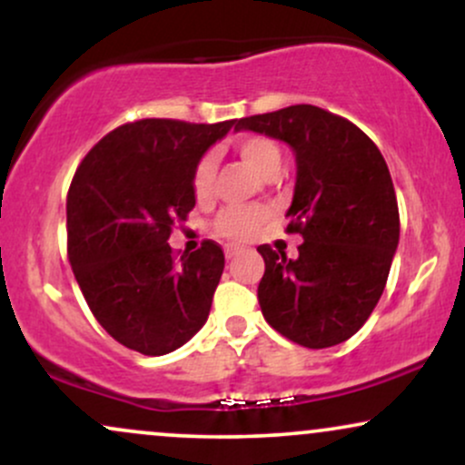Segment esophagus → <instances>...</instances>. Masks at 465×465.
I'll return each mask as SVG.
<instances>
[{
    "instance_id": "34e87169",
    "label": "esophagus",
    "mask_w": 465,
    "mask_h": 465,
    "mask_svg": "<svg viewBox=\"0 0 465 465\" xmlns=\"http://www.w3.org/2000/svg\"><path fill=\"white\" fill-rule=\"evenodd\" d=\"M238 253H240V249H236V247H225V258H227V260H233Z\"/></svg>"
}]
</instances>
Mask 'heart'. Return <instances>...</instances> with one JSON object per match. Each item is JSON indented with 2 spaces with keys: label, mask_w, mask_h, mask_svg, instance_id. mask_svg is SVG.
Masks as SVG:
<instances>
[{
  "label": "heart",
  "mask_w": 465,
  "mask_h": 465,
  "mask_svg": "<svg viewBox=\"0 0 465 465\" xmlns=\"http://www.w3.org/2000/svg\"><path fill=\"white\" fill-rule=\"evenodd\" d=\"M233 151L249 168H253L260 177L271 179L280 170L282 151L280 146L266 135H242L233 142ZM216 162L212 154H203L192 174V190L199 201H207L214 190ZM266 218L262 207H232L221 212L214 223L216 236L232 240V242H244L258 232Z\"/></svg>",
  "instance_id": "1"
}]
</instances>
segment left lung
<instances>
[{"mask_svg": "<svg viewBox=\"0 0 465 465\" xmlns=\"http://www.w3.org/2000/svg\"><path fill=\"white\" fill-rule=\"evenodd\" d=\"M233 126L286 142L297 162L286 232L302 233L300 255L258 247L266 323L303 348L343 343L381 300L400 240L385 157L359 126L312 104L240 117Z\"/></svg>", "mask_w": 465, "mask_h": 465, "instance_id": "obj_1", "label": "left lung"}]
</instances>
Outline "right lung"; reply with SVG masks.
I'll return each instance as SVG.
<instances>
[{"instance_id":"add662e5","label":"right lung","mask_w":465,"mask_h":465,"mask_svg":"<svg viewBox=\"0 0 465 465\" xmlns=\"http://www.w3.org/2000/svg\"><path fill=\"white\" fill-rule=\"evenodd\" d=\"M233 124L126 122L76 168L67 192V258L89 311L124 348L168 354L207 322L225 253L203 240L177 258L168 238L196 205V163Z\"/></svg>"}]
</instances>
